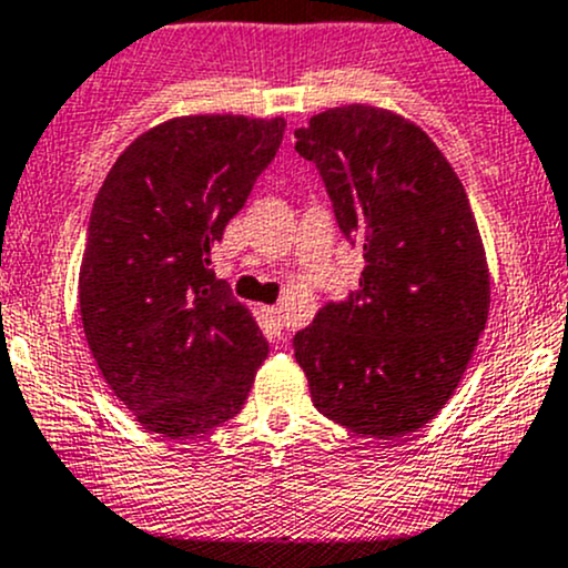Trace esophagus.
<instances>
[{
    "label": "esophagus",
    "mask_w": 568,
    "mask_h": 568,
    "mask_svg": "<svg viewBox=\"0 0 568 568\" xmlns=\"http://www.w3.org/2000/svg\"><path fill=\"white\" fill-rule=\"evenodd\" d=\"M265 320H267V325H271L273 335H278L284 331V311L282 308H276V306L265 308Z\"/></svg>",
    "instance_id": "esophagus-1"
}]
</instances>
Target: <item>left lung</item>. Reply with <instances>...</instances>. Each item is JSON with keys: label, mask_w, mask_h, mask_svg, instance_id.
<instances>
[{"label": "left lung", "mask_w": 568, "mask_h": 568, "mask_svg": "<svg viewBox=\"0 0 568 568\" xmlns=\"http://www.w3.org/2000/svg\"><path fill=\"white\" fill-rule=\"evenodd\" d=\"M295 138L365 260L357 290L295 333V359L327 419L400 438L447 404L485 331L490 278L466 189L419 126L379 108H333Z\"/></svg>", "instance_id": "obj_1"}]
</instances>
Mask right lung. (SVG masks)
Here are the masks:
<instances>
[{
    "instance_id": "add662e5",
    "label": "right lung",
    "mask_w": 568,
    "mask_h": 568,
    "mask_svg": "<svg viewBox=\"0 0 568 568\" xmlns=\"http://www.w3.org/2000/svg\"><path fill=\"white\" fill-rule=\"evenodd\" d=\"M284 126L246 115L164 121L97 192L78 284L83 331L145 430L186 438L246 404L267 341L213 276L211 246L276 160Z\"/></svg>"
}]
</instances>
